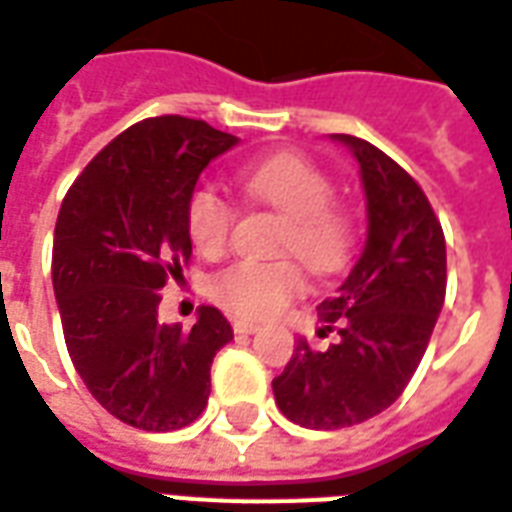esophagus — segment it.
Listing matches in <instances>:
<instances>
[{"instance_id":"obj_1","label":"esophagus","mask_w":512,"mask_h":512,"mask_svg":"<svg viewBox=\"0 0 512 512\" xmlns=\"http://www.w3.org/2000/svg\"><path fill=\"white\" fill-rule=\"evenodd\" d=\"M231 327H234V333L237 335H253L256 330H259V324L248 322V319H234V324H231Z\"/></svg>"}]
</instances>
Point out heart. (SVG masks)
I'll use <instances>...</instances> for the list:
<instances>
[{
    "mask_svg": "<svg viewBox=\"0 0 512 512\" xmlns=\"http://www.w3.org/2000/svg\"><path fill=\"white\" fill-rule=\"evenodd\" d=\"M242 190L264 207L281 212L275 251L300 256L308 270L330 275L349 259L354 226L349 212L333 201L335 185L319 166L300 155H272L240 171ZM234 226L231 204L212 185L190 190L185 201V229L193 248L218 256ZM305 275L292 256L272 261H234L215 272L207 294L234 316L270 319L302 292Z\"/></svg>",
    "mask_w": 512,
    "mask_h": 512,
    "instance_id": "heart-1",
    "label": "heart"
}]
</instances>
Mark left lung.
<instances>
[{"label": "left lung", "instance_id": "1", "mask_svg": "<svg viewBox=\"0 0 512 512\" xmlns=\"http://www.w3.org/2000/svg\"><path fill=\"white\" fill-rule=\"evenodd\" d=\"M360 163L368 237L349 278L319 305V338H300L272 379L275 404L292 423L335 431L371 420L398 401L423 360L447 289V251L423 188L363 138L335 133Z\"/></svg>", "mask_w": 512, "mask_h": 512}]
</instances>
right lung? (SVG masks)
Segmentation results:
<instances>
[{"label":"right lung","mask_w":512,"mask_h":512,"mask_svg":"<svg viewBox=\"0 0 512 512\" xmlns=\"http://www.w3.org/2000/svg\"><path fill=\"white\" fill-rule=\"evenodd\" d=\"M237 141L201 119L149 117L100 149L59 207L51 275L67 352L95 401L141 431L193 423L234 338L212 305L193 327L160 324L158 292L193 253L190 190Z\"/></svg>","instance_id":"obj_1"}]
</instances>
